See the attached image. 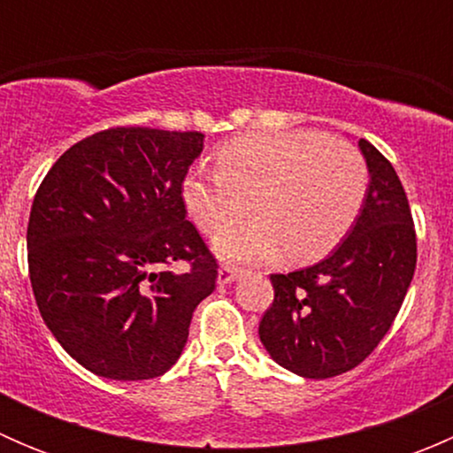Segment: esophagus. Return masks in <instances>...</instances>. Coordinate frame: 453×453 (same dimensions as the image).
I'll list each match as a JSON object with an SVG mask.
<instances>
[{
  "instance_id": "34e87169",
  "label": "esophagus",
  "mask_w": 453,
  "mask_h": 453,
  "mask_svg": "<svg viewBox=\"0 0 453 453\" xmlns=\"http://www.w3.org/2000/svg\"><path fill=\"white\" fill-rule=\"evenodd\" d=\"M239 276H241L239 267H234V265H221V269H219L217 273V282L219 285H230V282H234Z\"/></svg>"
}]
</instances>
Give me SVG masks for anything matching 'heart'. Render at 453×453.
Returning <instances> with one entry per match:
<instances>
[{
	"label": "heart",
	"instance_id": "b5f03b06",
	"mask_svg": "<svg viewBox=\"0 0 453 453\" xmlns=\"http://www.w3.org/2000/svg\"><path fill=\"white\" fill-rule=\"evenodd\" d=\"M368 190V166L353 144L311 129L258 131L227 142L217 171L195 166L181 184L186 212L212 236L252 196L248 224L217 236L223 258L313 260L328 254L357 219Z\"/></svg>",
	"mask_w": 453,
	"mask_h": 453
}]
</instances>
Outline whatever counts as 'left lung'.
Returning a JSON list of instances; mask_svg holds the SVG:
<instances>
[{
    "label": "left lung",
    "instance_id": "8db88e82",
    "mask_svg": "<svg viewBox=\"0 0 453 453\" xmlns=\"http://www.w3.org/2000/svg\"><path fill=\"white\" fill-rule=\"evenodd\" d=\"M368 190L346 239L326 258L272 273L273 303L258 335L276 364L307 379H328L364 362L403 304L417 269L412 212L392 164L359 140Z\"/></svg>",
    "mask_w": 453,
    "mask_h": 453
}]
</instances>
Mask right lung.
<instances>
[{
  "label": "right lung",
  "mask_w": 453,
  "mask_h": 453,
  "mask_svg": "<svg viewBox=\"0 0 453 453\" xmlns=\"http://www.w3.org/2000/svg\"><path fill=\"white\" fill-rule=\"evenodd\" d=\"M199 131L116 127L76 142L32 201L28 267L36 307L81 366L116 381L166 372L217 260L186 221L181 184ZM186 259V274L168 273Z\"/></svg>",
  "instance_id": "obj_1"
}]
</instances>
